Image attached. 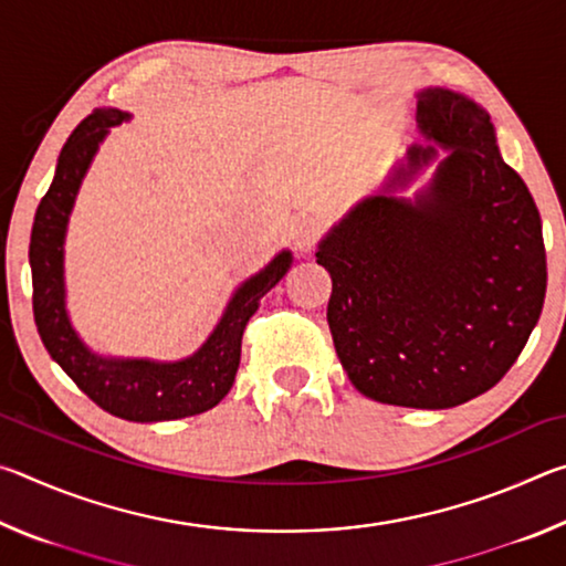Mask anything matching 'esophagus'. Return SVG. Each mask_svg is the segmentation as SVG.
Segmentation results:
<instances>
[{"label": "esophagus", "instance_id": "1", "mask_svg": "<svg viewBox=\"0 0 566 566\" xmlns=\"http://www.w3.org/2000/svg\"><path fill=\"white\" fill-rule=\"evenodd\" d=\"M319 229L322 227H319L317 219H312V217L300 219V222L294 224V232H292V239H294L296 249H310L314 242H317Z\"/></svg>", "mask_w": 566, "mask_h": 566}]
</instances>
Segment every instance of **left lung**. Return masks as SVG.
Here are the masks:
<instances>
[{
	"label": "left lung",
	"mask_w": 566,
	"mask_h": 566,
	"mask_svg": "<svg viewBox=\"0 0 566 566\" xmlns=\"http://www.w3.org/2000/svg\"><path fill=\"white\" fill-rule=\"evenodd\" d=\"M417 127L424 142L324 234L317 264L332 276L327 322L352 385L381 405L449 409L492 389L522 354L547 254L539 209L502 159L490 114L427 87ZM434 160L415 198L396 195Z\"/></svg>",
	"instance_id": "1"
}]
</instances>
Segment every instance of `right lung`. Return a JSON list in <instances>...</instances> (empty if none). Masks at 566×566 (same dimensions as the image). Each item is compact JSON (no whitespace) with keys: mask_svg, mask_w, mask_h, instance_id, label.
<instances>
[{"mask_svg":"<svg viewBox=\"0 0 566 566\" xmlns=\"http://www.w3.org/2000/svg\"><path fill=\"white\" fill-rule=\"evenodd\" d=\"M122 109H94L80 122L56 159L50 189L34 214L30 266L32 306L50 357L72 377V381L109 415L127 421H169L217 407L232 389L242 334L260 300L290 272L292 252L282 249L274 260L249 276L229 296L222 317L202 347L177 361L147 357H104L90 349L72 327L66 312L64 284V239L80 187L112 127L129 122Z\"/></svg>","mask_w":566,"mask_h":566,"instance_id":"obj_1","label":"right lung"}]
</instances>
